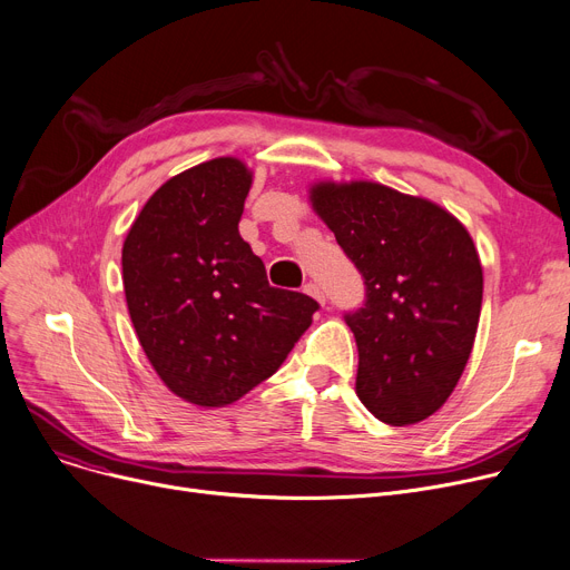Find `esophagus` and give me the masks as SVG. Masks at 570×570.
<instances>
[{
  "label": "esophagus",
  "mask_w": 570,
  "mask_h": 570,
  "mask_svg": "<svg viewBox=\"0 0 570 570\" xmlns=\"http://www.w3.org/2000/svg\"><path fill=\"white\" fill-rule=\"evenodd\" d=\"M304 292L308 294V296H313L320 306H324L326 304V296H324V289L317 285V283H306L304 285Z\"/></svg>",
  "instance_id": "esophagus-1"
}]
</instances>
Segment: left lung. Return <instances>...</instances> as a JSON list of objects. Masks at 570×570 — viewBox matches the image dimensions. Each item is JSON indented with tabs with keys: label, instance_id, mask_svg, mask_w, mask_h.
<instances>
[{
	"label": "left lung",
	"instance_id": "left-lung-1",
	"mask_svg": "<svg viewBox=\"0 0 570 570\" xmlns=\"http://www.w3.org/2000/svg\"><path fill=\"white\" fill-rule=\"evenodd\" d=\"M308 203L365 281V306L345 317L358 400L389 425L432 416L479 328L483 266L472 234L432 199L367 179L315 181Z\"/></svg>",
	"mask_w": 570,
	"mask_h": 570
}]
</instances>
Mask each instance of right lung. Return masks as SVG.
I'll return each instance as SVG.
<instances>
[{"label":"right lung","mask_w":570,"mask_h":570,"mask_svg":"<svg viewBox=\"0 0 570 570\" xmlns=\"http://www.w3.org/2000/svg\"><path fill=\"white\" fill-rule=\"evenodd\" d=\"M253 170L218 156L167 179L121 248L126 306L160 382L225 407L272 377L313 324L317 301L272 287L239 220Z\"/></svg>","instance_id":"obj_1"}]
</instances>
